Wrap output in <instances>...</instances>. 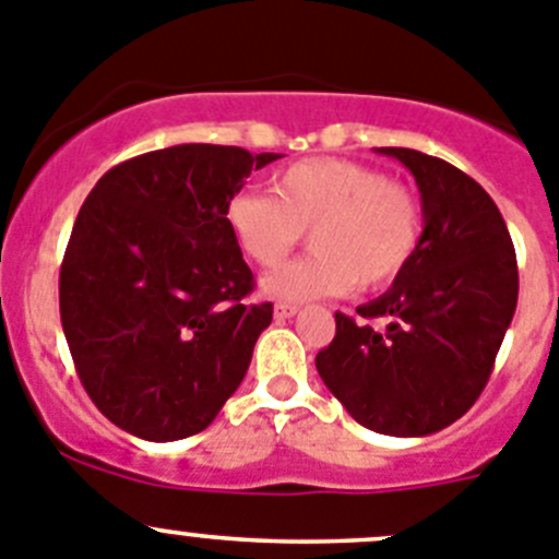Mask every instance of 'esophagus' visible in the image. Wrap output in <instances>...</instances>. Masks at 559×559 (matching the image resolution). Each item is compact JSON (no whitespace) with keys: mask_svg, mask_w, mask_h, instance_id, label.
<instances>
[{"mask_svg":"<svg viewBox=\"0 0 559 559\" xmlns=\"http://www.w3.org/2000/svg\"><path fill=\"white\" fill-rule=\"evenodd\" d=\"M298 314V306L295 304H275V317H281V320H284V317H295Z\"/></svg>","mask_w":559,"mask_h":559,"instance_id":"1","label":"esophagus"}]
</instances>
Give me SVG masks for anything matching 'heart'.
Masks as SVG:
<instances>
[{"instance_id":"obj_1","label":"heart","mask_w":559,"mask_h":559,"mask_svg":"<svg viewBox=\"0 0 559 559\" xmlns=\"http://www.w3.org/2000/svg\"><path fill=\"white\" fill-rule=\"evenodd\" d=\"M230 236L261 270L281 267L309 230L314 253L270 275L273 298L381 289L420 250L426 211L409 186L345 158H309L273 178V194H236L225 211Z\"/></svg>"}]
</instances>
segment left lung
<instances>
[{
	"label": "left lung",
	"mask_w": 559,
	"mask_h": 559,
	"mask_svg": "<svg viewBox=\"0 0 559 559\" xmlns=\"http://www.w3.org/2000/svg\"><path fill=\"white\" fill-rule=\"evenodd\" d=\"M417 180L420 250L381 298L317 354L320 379L365 429L424 437L465 415L485 390L518 304V261L501 211L471 175L406 147H379Z\"/></svg>",
	"instance_id": "obj_1"
}]
</instances>
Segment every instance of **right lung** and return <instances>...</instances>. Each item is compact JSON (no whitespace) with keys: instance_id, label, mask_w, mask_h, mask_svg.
Instances as JSON below:
<instances>
[{"instance_id":"add662e5","label":"right lung","mask_w":559,"mask_h":559,"mask_svg":"<svg viewBox=\"0 0 559 559\" xmlns=\"http://www.w3.org/2000/svg\"><path fill=\"white\" fill-rule=\"evenodd\" d=\"M281 155L178 144L122 160L85 198L60 264V323L88 399L153 442L198 435L242 384L273 304L225 211Z\"/></svg>"}]
</instances>
